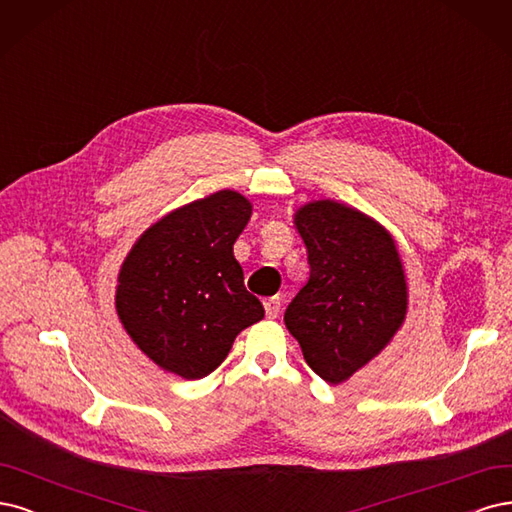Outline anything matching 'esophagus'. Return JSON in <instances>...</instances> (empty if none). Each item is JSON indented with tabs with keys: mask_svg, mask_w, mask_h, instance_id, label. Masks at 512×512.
I'll return each mask as SVG.
<instances>
[{
	"mask_svg": "<svg viewBox=\"0 0 512 512\" xmlns=\"http://www.w3.org/2000/svg\"><path fill=\"white\" fill-rule=\"evenodd\" d=\"M263 308H266V317L268 319H276L280 312V298H268L263 300Z\"/></svg>",
	"mask_w": 512,
	"mask_h": 512,
	"instance_id": "esophagus-1",
	"label": "esophagus"
}]
</instances>
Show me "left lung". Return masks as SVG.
<instances>
[{
  "label": "left lung",
  "mask_w": 512,
  "mask_h": 512,
  "mask_svg": "<svg viewBox=\"0 0 512 512\" xmlns=\"http://www.w3.org/2000/svg\"><path fill=\"white\" fill-rule=\"evenodd\" d=\"M293 223L310 278L287 306L285 325L306 364L340 385L381 353L406 319L402 259L387 229L349 204L308 202Z\"/></svg>",
  "instance_id": "8db88e82"
}]
</instances>
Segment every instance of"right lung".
I'll use <instances>...</instances> for the list:
<instances>
[{"instance_id":"right-lung-1","label":"right lung","mask_w":512,"mask_h":512,"mask_svg":"<svg viewBox=\"0 0 512 512\" xmlns=\"http://www.w3.org/2000/svg\"><path fill=\"white\" fill-rule=\"evenodd\" d=\"M251 212L238 191L210 193L153 223L121 263L117 315L161 370L204 378L223 364L242 329L263 319L234 257Z\"/></svg>"}]
</instances>
